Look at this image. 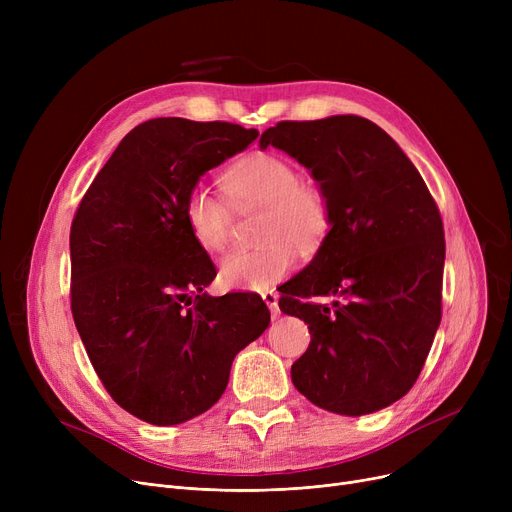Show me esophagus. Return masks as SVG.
I'll list each match as a JSON object with an SVG mask.
<instances>
[{
    "instance_id": "esophagus-1",
    "label": "esophagus",
    "mask_w": 512,
    "mask_h": 512,
    "mask_svg": "<svg viewBox=\"0 0 512 512\" xmlns=\"http://www.w3.org/2000/svg\"><path fill=\"white\" fill-rule=\"evenodd\" d=\"M261 297H263L265 305H267V307H270L272 315L276 317V315L280 313V309H278V292H276V290H265V292L261 294Z\"/></svg>"
}]
</instances>
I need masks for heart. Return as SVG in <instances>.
<instances>
[{
    "label": "heart",
    "mask_w": 512,
    "mask_h": 512,
    "mask_svg": "<svg viewBox=\"0 0 512 512\" xmlns=\"http://www.w3.org/2000/svg\"><path fill=\"white\" fill-rule=\"evenodd\" d=\"M299 168L278 153H251L224 174L230 205L205 184L184 199V222L197 245L222 253L232 234V209H259L257 240L251 251H234L220 261L218 278L228 290H263L280 282L297 265V249L315 253L332 228V205L324 188L299 178Z\"/></svg>",
    "instance_id": "1"
}]
</instances>
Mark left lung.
Listing matches in <instances>:
<instances>
[{"mask_svg": "<svg viewBox=\"0 0 512 512\" xmlns=\"http://www.w3.org/2000/svg\"><path fill=\"white\" fill-rule=\"evenodd\" d=\"M259 145L299 159L332 205L324 245L282 288L280 309L311 334L292 384L338 415L380 411L413 388L440 326V209L411 159L361 116L284 120ZM321 296L339 299L312 301Z\"/></svg>", "mask_w": 512, "mask_h": 512, "instance_id": "obj_1", "label": "left lung"}]
</instances>
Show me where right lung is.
I'll list each match as a JSON object with an SVG mask.
<instances>
[{
	"instance_id": "obj_1",
	"label": "right lung",
	"mask_w": 512,
	"mask_h": 512,
	"mask_svg": "<svg viewBox=\"0 0 512 512\" xmlns=\"http://www.w3.org/2000/svg\"><path fill=\"white\" fill-rule=\"evenodd\" d=\"M257 134L232 122L147 120L74 213L76 330L107 394L147 423L176 425L211 409L238 351L270 326L257 294L203 292L215 267L184 222L188 191Z\"/></svg>"
}]
</instances>
